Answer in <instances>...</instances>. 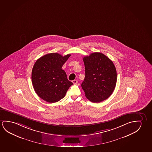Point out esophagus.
<instances>
[{"mask_svg":"<svg viewBox=\"0 0 152 152\" xmlns=\"http://www.w3.org/2000/svg\"><path fill=\"white\" fill-rule=\"evenodd\" d=\"M72 82L74 84H77V80H73Z\"/></svg>","mask_w":152,"mask_h":152,"instance_id":"obj_1","label":"esophagus"}]
</instances>
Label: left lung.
Listing matches in <instances>:
<instances>
[{
  "label": "left lung",
  "instance_id": "obj_1",
  "mask_svg": "<svg viewBox=\"0 0 152 152\" xmlns=\"http://www.w3.org/2000/svg\"><path fill=\"white\" fill-rule=\"evenodd\" d=\"M83 60L86 75L81 86L86 96L94 103L106 100L113 93L117 81L113 62L100 52L92 53Z\"/></svg>",
  "mask_w": 152,
  "mask_h": 152
}]
</instances>
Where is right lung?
Wrapping results in <instances>:
<instances>
[{"label": "right lung", "mask_w": 152, "mask_h": 152, "mask_svg": "<svg viewBox=\"0 0 152 152\" xmlns=\"http://www.w3.org/2000/svg\"><path fill=\"white\" fill-rule=\"evenodd\" d=\"M70 56H62L58 53H51L35 62L32 70V83L37 95L46 102H58L65 96L72 85L62 69Z\"/></svg>", "instance_id": "right-lung-1"}]
</instances>
